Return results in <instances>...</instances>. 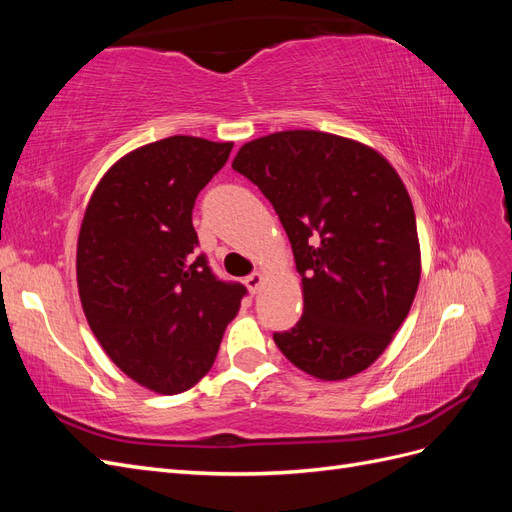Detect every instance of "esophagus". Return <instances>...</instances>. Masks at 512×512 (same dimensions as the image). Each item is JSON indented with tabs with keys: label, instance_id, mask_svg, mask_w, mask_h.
I'll return each instance as SVG.
<instances>
[{
	"label": "esophagus",
	"instance_id": "1",
	"mask_svg": "<svg viewBox=\"0 0 512 512\" xmlns=\"http://www.w3.org/2000/svg\"><path fill=\"white\" fill-rule=\"evenodd\" d=\"M262 282H265V275H262V273H252V275L245 277V286L252 294H256L260 290Z\"/></svg>",
	"mask_w": 512,
	"mask_h": 512
}]
</instances>
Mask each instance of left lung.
Wrapping results in <instances>:
<instances>
[{"mask_svg": "<svg viewBox=\"0 0 512 512\" xmlns=\"http://www.w3.org/2000/svg\"><path fill=\"white\" fill-rule=\"evenodd\" d=\"M232 168L269 198L292 245L303 316L273 333L290 363L346 380L374 363L421 280L414 207L376 149L316 130L245 143Z\"/></svg>", "mask_w": 512, "mask_h": 512, "instance_id": "left-lung-1", "label": "left lung"}]
</instances>
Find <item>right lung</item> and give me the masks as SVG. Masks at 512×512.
Returning <instances> with one entry per match:
<instances>
[{
  "mask_svg": "<svg viewBox=\"0 0 512 512\" xmlns=\"http://www.w3.org/2000/svg\"><path fill=\"white\" fill-rule=\"evenodd\" d=\"M232 143L168 136L106 170L76 245L83 312L104 352L145 389L177 395L211 369L243 284L196 254L192 209Z\"/></svg>",
  "mask_w": 512,
  "mask_h": 512,
  "instance_id": "add662e5",
  "label": "right lung"
}]
</instances>
